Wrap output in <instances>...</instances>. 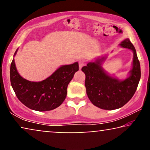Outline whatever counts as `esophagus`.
<instances>
[{"label":"esophagus","mask_w":150,"mask_h":150,"mask_svg":"<svg viewBox=\"0 0 150 150\" xmlns=\"http://www.w3.org/2000/svg\"><path fill=\"white\" fill-rule=\"evenodd\" d=\"M85 65V61H79V68L80 69H81L82 67H83Z\"/></svg>","instance_id":"esophagus-1"}]
</instances>
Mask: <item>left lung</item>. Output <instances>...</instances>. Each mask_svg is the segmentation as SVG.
Masks as SVG:
<instances>
[{
    "label": "left lung",
    "instance_id": "left-lung-1",
    "mask_svg": "<svg viewBox=\"0 0 150 150\" xmlns=\"http://www.w3.org/2000/svg\"><path fill=\"white\" fill-rule=\"evenodd\" d=\"M132 50V69L126 79L121 80L106 72L102 67L107 56L98 57L82 67L85 74V87L88 98L94 106L104 110L117 109L124 106L134 96L141 79L140 63L134 46L128 38L119 44Z\"/></svg>",
    "mask_w": 150,
    "mask_h": 150
}]
</instances>
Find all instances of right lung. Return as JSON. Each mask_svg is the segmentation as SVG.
Listing matches in <instances>:
<instances>
[{
	"instance_id": "1",
	"label": "right lung",
	"mask_w": 150,
	"mask_h": 150,
	"mask_svg": "<svg viewBox=\"0 0 150 150\" xmlns=\"http://www.w3.org/2000/svg\"><path fill=\"white\" fill-rule=\"evenodd\" d=\"M18 48L14 53L16 56ZM79 63L61 65L46 79L40 82L29 81L20 75L14 58L10 67L11 85L18 100L28 108L37 111H48L59 107L67 96V88Z\"/></svg>"
}]
</instances>
